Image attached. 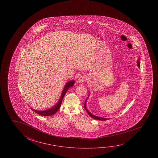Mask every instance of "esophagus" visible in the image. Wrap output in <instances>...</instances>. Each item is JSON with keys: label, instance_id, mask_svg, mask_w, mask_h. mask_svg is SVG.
<instances>
[{"label": "esophagus", "instance_id": "1", "mask_svg": "<svg viewBox=\"0 0 158 158\" xmlns=\"http://www.w3.org/2000/svg\"><path fill=\"white\" fill-rule=\"evenodd\" d=\"M87 79H88V77L86 75H81L80 77H79V78H78V82L79 83H83L84 81H85Z\"/></svg>", "mask_w": 158, "mask_h": 158}]
</instances>
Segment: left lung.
Returning a JSON list of instances; mask_svg holds the SVG:
<instances>
[{
    "instance_id": "obj_1",
    "label": "left lung",
    "mask_w": 158,
    "mask_h": 158,
    "mask_svg": "<svg viewBox=\"0 0 158 158\" xmlns=\"http://www.w3.org/2000/svg\"><path fill=\"white\" fill-rule=\"evenodd\" d=\"M137 63L138 67H139V68H140V58H139L138 59V60H137ZM88 96H89V95ZM88 98L86 99L85 101V104H84V108L85 109V110L86 111V112H88V114H89L90 116L91 117H93L94 119H97V120H100V121H106V120L109 119V118H103V117H101L96 116H94V114H91L90 112L88 111L87 109H86V101H87V99H88Z\"/></svg>"
}]
</instances>
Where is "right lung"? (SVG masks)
Here are the masks:
<instances>
[{
  "instance_id": "right-lung-1",
  "label": "right lung",
  "mask_w": 158,
  "mask_h": 158,
  "mask_svg": "<svg viewBox=\"0 0 158 158\" xmlns=\"http://www.w3.org/2000/svg\"><path fill=\"white\" fill-rule=\"evenodd\" d=\"M75 83V81L74 80H71L70 81L68 82L65 85L64 88L63 89V90L62 91V93L61 94V95L60 97V99L57 102V104H56V105H54L53 107H52V108L51 109H48L47 110H44V111H38V110H35L34 109H32L31 108V110L33 111L36 112L37 114H39L40 115H41V116H52L53 114H56L58 110L60 109V107L61 106V104H62V100L65 94L67 93L68 90L70 88V87H72L74 85Z\"/></svg>"
}]
</instances>
